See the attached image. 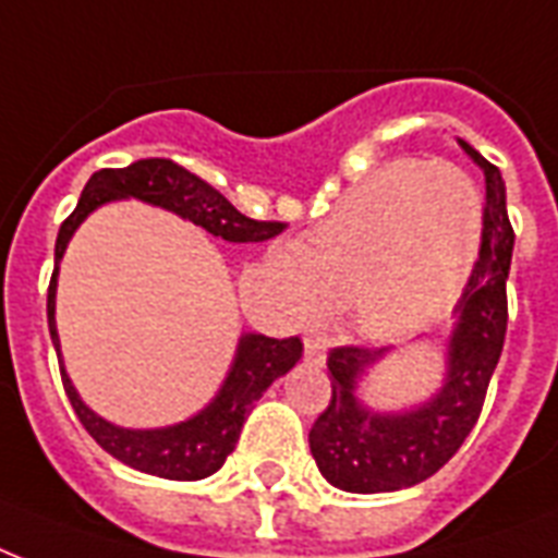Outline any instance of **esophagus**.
Instances as JSON below:
<instances>
[{
  "mask_svg": "<svg viewBox=\"0 0 558 558\" xmlns=\"http://www.w3.org/2000/svg\"><path fill=\"white\" fill-rule=\"evenodd\" d=\"M305 361L314 366H323V361H326V340L305 338Z\"/></svg>",
  "mask_w": 558,
  "mask_h": 558,
  "instance_id": "34e87169",
  "label": "esophagus"
}]
</instances>
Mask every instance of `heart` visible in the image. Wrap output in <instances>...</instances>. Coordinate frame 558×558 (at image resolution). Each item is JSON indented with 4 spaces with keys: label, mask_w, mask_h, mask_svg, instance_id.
Instances as JSON below:
<instances>
[{
    "label": "heart",
    "mask_w": 558,
    "mask_h": 558,
    "mask_svg": "<svg viewBox=\"0 0 558 558\" xmlns=\"http://www.w3.org/2000/svg\"><path fill=\"white\" fill-rule=\"evenodd\" d=\"M481 239V197L445 159H396L366 177L305 247L270 256L293 308L355 305L375 338L422 326L454 300Z\"/></svg>",
    "instance_id": "heart-1"
}]
</instances>
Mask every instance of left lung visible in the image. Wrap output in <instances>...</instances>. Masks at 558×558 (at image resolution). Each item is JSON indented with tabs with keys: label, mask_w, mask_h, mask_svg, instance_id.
I'll return each mask as SVG.
<instances>
[{
	"label": "left lung",
	"mask_w": 558,
	"mask_h": 558,
	"mask_svg": "<svg viewBox=\"0 0 558 558\" xmlns=\"http://www.w3.org/2000/svg\"><path fill=\"white\" fill-rule=\"evenodd\" d=\"M460 148L483 171L481 253L457 305V328L448 340V378L434 399L408 413H373L355 396L366 366L384 349L338 347L328 352L331 399L311 425L308 445L331 486L357 495L396 492L427 481L460 451L481 418L492 373L507 338V276L515 232L507 215V185L498 166L469 142Z\"/></svg>",
	"instance_id": "8db88e82"
}]
</instances>
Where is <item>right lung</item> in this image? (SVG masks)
Masks as SVG:
<instances>
[{"instance_id": "right-lung-1", "label": "right lung", "mask_w": 558, "mask_h": 558, "mask_svg": "<svg viewBox=\"0 0 558 558\" xmlns=\"http://www.w3.org/2000/svg\"><path fill=\"white\" fill-rule=\"evenodd\" d=\"M119 197H140L145 203L177 211L180 218H189L192 223L211 232L215 239L232 241V244L267 241L288 227L282 220H256L241 215L215 185L192 174L189 168L177 166L174 159L154 157L140 159L128 168L95 171L89 183L84 185L75 211L60 223L58 244H54V274L49 282L46 311H49V331L51 343L58 349V361L60 343L58 326H54V288H58L60 258H63L72 232L77 230V223L101 203L119 201ZM300 357V338L276 340L265 338V335H244L239 352H235V364L209 408L201 410L189 422L159 427V430H128V427L104 422L81 401L63 366H60V378H63V390L75 408L81 425L107 454H113L116 460H122L136 472L157 474L166 481H203L218 472L223 460L235 451V442H239L241 427H244V418L250 416L253 401L262 399V392L279 375L288 373Z\"/></svg>"}]
</instances>
